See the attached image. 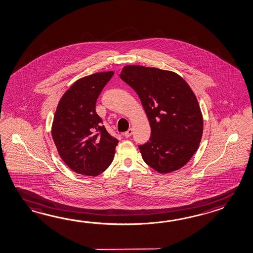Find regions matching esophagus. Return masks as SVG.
<instances>
[{
    "label": "esophagus",
    "instance_id": "1",
    "mask_svg": "<svg viewBox=\"0 0 253 253\" xmlns=\"http://www.w3.org/2000/svg\"><path fill=\"white\" fill-rule=\"evenodd\" d=\"M132 131H133V129H128L126 132H124V136L126 137V138H129V137H130L131 135H132Z\"/></svg>",
    "mask_w": 253,
    "mask_h": 253
}]
</instances>
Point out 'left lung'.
Segmentation results:
<instances>
[{
  "mask_svg": "<svg viewBox=\"0 0 253 253\" xmlns=\"http://www.w3.org/2000/svg\"><path fill=\"white\" fill-rule=\"evenodd\" d=\"M120 78L139 95L151 128L139 145L142 159L159 173L186 165L199 147L203 115L196 95L177 74L156 67L125 66Z\"/></svg>",
  "mask_w": 253,
  "mask_h": 253,
  "instance_id": "1",
  "label": "left lung"
}]
</instances>
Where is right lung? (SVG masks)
Returning a JSON list of instances; mask_svg holds the SVG:
<instances>
[{
  "label": "right lung",
  "mask_w": 253,
  "mask_h": 253,
  "mask_svg": "<svg viewBox=\"0 0 253 253\" xmlns=\"http://www.w3.org/2000/svg\"><path fill=\"white\" fill-rule=\"evenodd\" d=\"M114 71L80 78L63 94L54 115L51 134L66 165L81 175L96 176L114 160L119 140L109 134L95 103Z\"/></svg>",
  "instance_id": "obj_1"
}]
</instances>
